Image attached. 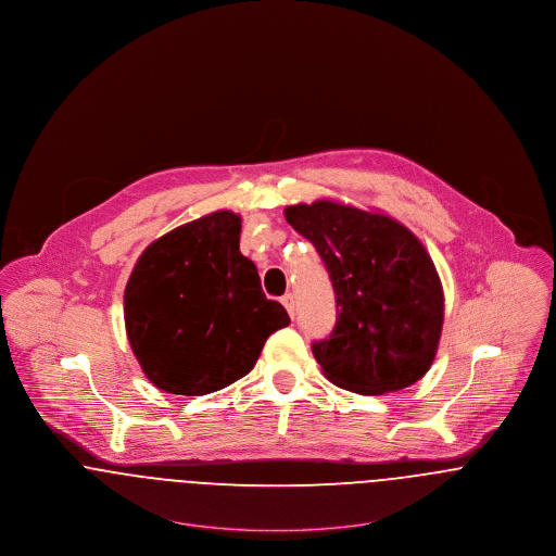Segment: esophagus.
Instances as JSON below:
<instances>
[{"instance_id":"esophagus-1","label":"esophagus","mask_w":556,"mask_h":556,"mask_svg":"<svg viewBox=\"0 0 556 556\" xmlns=\"http://www.w3.org/2000/svg\"><path fill=\"white\" fill-rule=\"evenodd\" d=\"M281 304L286 306V311L290 313V317L294 319V311H295V302H294V295L292 294H286L283 298H281Z\"/></svg>"}]
</instances>
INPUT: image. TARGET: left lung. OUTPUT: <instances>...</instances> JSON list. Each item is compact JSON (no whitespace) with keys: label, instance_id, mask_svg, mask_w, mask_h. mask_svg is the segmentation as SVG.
Listing matches in <instances>:
<instances>
[{"label":"left lung","instance_id":"left-lung-1","mask_svg":"<svg viewBox=\"0 0 556 556\" xmlns=\"http://www.w3.org/2000/svg\"><path fill=\"white\" fill-rule=\"evenodd\" d=\"M326 264L338 319L313 355L327 380L359 394L401 391L432 365L445 300L420 239L380 212L338 201L286 207Z\"/></svg>","mask_w":556,"mask_h":556}]
</instances>
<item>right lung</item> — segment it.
Returning a JSON list of instances; mask_svg holds the SVG:
<instances>
[{
	"label": "right lung",
	"mask_w": 556,
	"mask_h": 556,
	"mask_svg": "<svg viewBox=\"0 0 556 556\" xmlns=\"http://www.w3.org/2000/svg\"><path fill=\"white\" fill-rule=\"evenodd\" d=\"M241 218L220 210L165 232L136 262L124 317L144 376L172 394H207L243 378L266 338L290 326L239 252Z\"/></svg>",
	"instance_id": "add662e5"
}]
</instances>
